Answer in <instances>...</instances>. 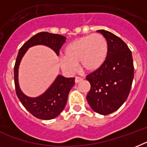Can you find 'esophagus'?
<instances>
[{"instance_id": "obj_1", "label": "esophagus", "mask_w": 147, "mask_h": 147, "mask_svg": "<svg viewBox=\"0 0 147 147\" xmlns=\"http://www.w3.org/2000/svg\"><path fill=\"white\" fill-rule=\"evenodd\" d=\"M82 78L80 77H76V78H75V82L76 83H79V82H81V81H82Z\"/></svg>"}]
</instances>
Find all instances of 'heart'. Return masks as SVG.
I'll use <instances>...</instances> for the list:
<instances>
[{"mask_svg":"<svg viewBox=\"0 0 147 147\" xmlns=\"http://www.w3.org/2000/svg\"><path fill=\"white\" fill-rule=\"evenodd\" d=\"M108 53V43L100 34H93L74 40L63 50V57L60 58V66L63 71L71 75L75 72L76 65L86 72H92L100 69L105 62Z\"/></svg>","mask_w":147,"mask_h":147,"instance_id":"b5f03b06","label":"heart"}]
</instances>
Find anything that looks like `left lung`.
Wrapping results in <instances>:
<instances>
[{
  "label": "left lung",
  "instance_id": "left-lung-1",
  "mask_svg": "<svg viewBox=\"0 0 147 147\" xmlns=\"http://www.w3.org/2000/svg\"><path fill=\"white\" fill-rule=\"evenodd\" d=\"M97 32L107 39L108 53L103 66L87 76L90 84L87 100L95 112L108 115L119 109L129 96L134 64L131 51L120 38L105 30Z\"/></svg>",
  "mask_w": 147,
  "mask_h": 147
}]
</instances>
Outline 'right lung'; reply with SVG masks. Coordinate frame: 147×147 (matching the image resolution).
Returning a JSON list of instances; mask_svg holds the SVG:
<instances>
[{"label": "right lung", "mask_w": 147, "mask_h": 147, "mask_svg": "<svg viewBox=\"0 0 147 147\" xmlns=\"http://www.w3.org/2000/svg\"><path fill=\"white\" fill-rule=\"evenodd\" d=\"M66 38L60 34L41 32L32 36L19 49L14 66V81L18 99L32 115L40 119H54L63 111L67 102L68 95L75 84V78H65L58 75L44 93L37 97H29L21 90L18 84V67L21 60L29 48L42 45L52 49L58 56L60 49Z\"/></svg>", "instance_id": "1"}]
</instances>
